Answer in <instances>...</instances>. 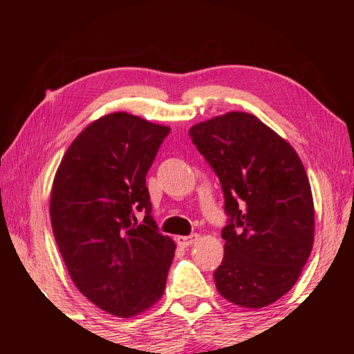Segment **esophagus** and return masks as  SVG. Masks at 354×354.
Returning <instances> with one entry per match:
<instances>
[{"instance_id": "esophagus-1", "label": "esophagus", "mask_w": 354, "mask_h": 354, "mask_svg": "<svg viewBox=\"0 0 354 354\" xmlns=\"http://www.w3.org/2000/svg\"><path fill=\"white\" fill-rule=\"evenodd\" d=\"M198 239H200V236H198V234H190V236H179V237L176 239V242H178L179 247H184V248H187V247H190V245H194L196 241H198Z\"/></svg>"}]
</instances>
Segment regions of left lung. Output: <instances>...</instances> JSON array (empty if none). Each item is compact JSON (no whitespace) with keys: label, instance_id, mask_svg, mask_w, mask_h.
I'll list each match as a JSON object with an SVG mask.
<instances>
[{"label":"left lung","instance_id":"left-lung-1","mask_svg":"<svg viewBox=\"0 0 354 354\" xmlns=\"http://www.w3.org/2000/svg\"><path fill=\"white\" fill-rule=\"evenodd\" d=\"M217 173L230 215L217 290L261 309L295 286L314 245V200L301 159L253 113L226 112L189 129Z\"/></svg>","mask_w":354,"mask_h":354}]
</instances>
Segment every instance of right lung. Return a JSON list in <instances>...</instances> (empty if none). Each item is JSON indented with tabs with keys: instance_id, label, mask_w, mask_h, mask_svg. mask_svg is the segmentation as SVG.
Wrapping results in <instances>:
<instances>
[{
	"instance_id": "1",
	"label": "right lung",
	"mask_w": 354,
	"mask_h": 354,
	"mask_svg": "<svg viewBox=\"0 0 354 354\" xmlns=\"http://www.w3.org/2000/svg\"><path fill=\"white\" fill-rule=\"evenodd\" d=\"M169 127L128 112L95 120L53 181V232L73 284L107 314L131 319L164 295L176 245L158 231L145 184ZM146 214L136 223L135 214Z\"/></svg>"
}]
</instances>
